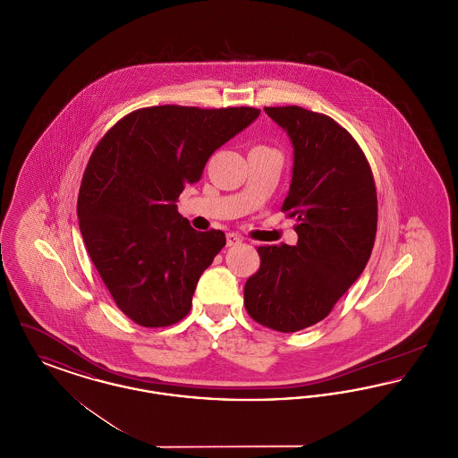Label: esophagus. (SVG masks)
<instances>
[{
    "instance_id": "34e87169",
    "label": "esophagus",
    "mask_w": 458,
    "mask_h": 458,
    "mask_svg": "<svg viewBox=\"0 0 458 458\" xmlns=\"http://www.w3.org/2000/svg\"><path fill=\"white\" fill-rule=\"evenodd\" d=\"M242 237L240 235H237V233H228L226 235V245L228 247H232V245H239V243H242Z\"/></svg>"
}]
</instances>
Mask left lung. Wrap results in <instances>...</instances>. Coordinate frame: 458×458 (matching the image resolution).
<instances>
[{
  "label": "left lung",
  "mask_w": 458,
  "mask_h": 458,
  "mask_svg": "<svg viewBox=\"0 0 458 458\" xmlns=\"http://www.w3.org/2000/svg\"><path fill=\"white\" fill-rule=\"evenodd\" d=\"M293 146L282 211L295 218L297 245L258 247L261 267L243 288L249 316L293 333L323 321L369 261L377 196L369 163L333 118L301 106L264 108Z\"/></svg>",
  "instance_id": "1"
}]
</instances>
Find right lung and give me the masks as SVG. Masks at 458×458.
Here are the masks:
<instances>
[{"mask_svg":"<svg viewBox=\"0 0 458 458\" xmlns=\"http://www.w3.org/2000/svg\"><path fill=\"white\" fill-rule=\"evenodd\" d=\"M261 109L151 106L116 122L90 154L77 216L90 261L133 323L183 319L197 282L225 247L221 230L197 232L176 211L218 148Z\"/></svg>","mask_w":458,"mask_h":458,"instance_id":"1","label":"right lung"}]
</instances>
